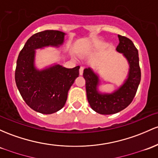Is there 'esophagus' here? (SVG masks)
<instances>
[{
    "instance_id": "1",
    "label": "esophagus",
    "mask_w": 158,
    "mask_h": 158,
    "mask_svg": "<svg viewBox=\"0 0 158 158\" xmlns=\"http://www.w3.org/2000/svg\"><path fill=\"white\" fill-rule=\"evenodd\" d=\"M83 71H84V67H81L80 68H79V75L82 76L83 74Z\"/></svg>"
}]
</instances>
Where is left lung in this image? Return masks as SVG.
<instances>
[{
    "label": "left lung",
    "mask_w": 158,
    "mask_h": 158,
    "mask_svg": "<svg viewBox=\"0 0 158 158\" xmlns=\"http://www.w3.org/2000/svg\"><path fill=\"white\" fill-rule=\"evenodd\" d=\"M118 38L119 44L116 50L124 54L130 64L127 79L120 88L110 94H100L97 89L98 76L90 68L85 69L83 72L90 106L94 111L102 115L117 113L127 107L133 101L141 80L137 48L129 38L121 35H118Z\"/></svg>",
    "instance_id": "obj_1"
}]
</instances>
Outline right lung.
<instances>
[{
	"label": "right lung",
	"instance_id": "right-lung-1",
	"mask_svg": "<svg viewBox=\"0 0 158 158\" xmlns=\"http://www.w3.org/2000/svg\"><path fill=\"white\" fill-rule=\"evenodd\" d=\"M64 34L55 30L34 34L27 40L17 59V88L27 105L40 113L52 114L63 108L69 89L79 76V66L68 69L58 64L40 71L34 67V50L61 45Z\"/></svg>",
	"mask_w": 158,
	"mask_h": 158
}]
</instances>
